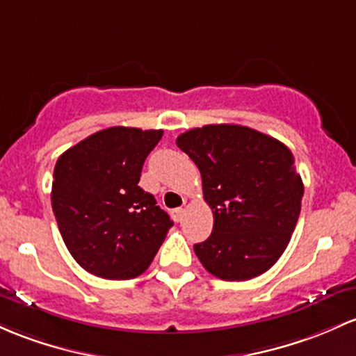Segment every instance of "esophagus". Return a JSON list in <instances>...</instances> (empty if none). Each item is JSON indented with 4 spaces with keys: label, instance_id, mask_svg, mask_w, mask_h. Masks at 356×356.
Instances as JSON below:
<instances>
[{
    "label": "esophagus",
    "instance_id": "1",
    "mask_svg": "<svg viewBox=\"0 0 356 356\" xmlns=\"http://www.w3.org/2000/svg\"><path fill=\"white\" fill-rule=\"evenodd\" d=\"M184 213H186L184 208H177V209L172 211V218L179 222V221H182V218H184Z\"/></svg>",
    "mask_w": 356,
    "mask_h": 356
}]
</instances>
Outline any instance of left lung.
<instances>
[{
	"mask_svg": "<svg viewBox=\"0 0 356 356\" xmlns=\"http://www.w3.org/2000/svg\"><path fill=\"white\" fill-rule=\"evenodd\" d=\"M196 163L213 233L194 245L202 267L222 280H248L280 259L298 225L304 184L279 140L241 124H206L177 136Z\"/></svg>",
	"mask_w": 356,
	"mask_h": 356,
	"instance_id": "obj_1",
	"label": "left lung"
}]
</instances>
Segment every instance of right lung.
I'll use <instances>...</instances> for the list:
<instances>
[{
	"instance_id": "right-lung-1",
	"label": "right lung",
	"mask_w": 356,
	"mask_h": 356,
	"mask_svg": "<svg viewBox=\"0 0 356 356\" xmlns=\"http://www.w3.org/2000/svg\"><path fill=\"white\" fill-rule=\"evenodd\" d=\"M162 130L111 127L60 155L54 169L52 209L74 260L103 279L143 273L174 222L138 186Z\"/></svg>"
}]
</instances>
